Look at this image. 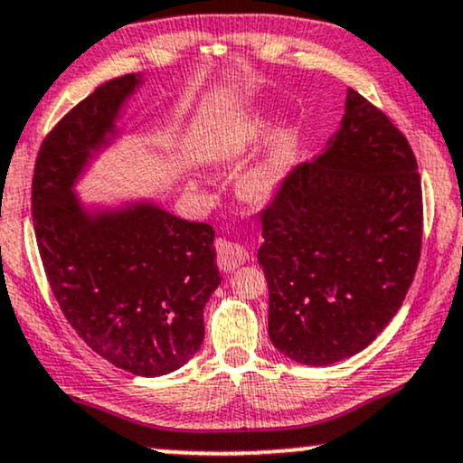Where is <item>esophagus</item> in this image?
Masks as SVG:
<instances>
[{
  "mask_svg": "<svg viewBox=\"0 0 463 463\" xmlns=\"http://www.w3.org/2000/svg\"><path fill=\"white\" fill-rule=\"evenodd\" d=\"M215 248H218V262H220L222 271H228V273L235 271L237 267L245 265L250 259L248 250H245L243 245L226 241V239H218Z\"/></svg>",
  "mask_w": 463,
  "mask_h": 463,
  "instance_id": "34e87169",
  "label": "esophagus"
}]
</instances>
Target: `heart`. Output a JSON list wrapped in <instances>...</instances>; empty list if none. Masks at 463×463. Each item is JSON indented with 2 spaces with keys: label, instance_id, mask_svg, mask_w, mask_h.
Segmentation results:
<instances>
[{
  "label": "heart",
  "instance_id": "heart-1",
  "mask_svg": "<svg viewBox=\"0 0 463 463\" xmlns=\"http://www.w3.org/2000/svg\"><path fill=\"white\" fill-rule=\"evenodd\" d=\"M260 134V126H248L241 128L228 138V143H224L220 147L218 154H215V160L222 164L235 162L241 157L245 151L251 147L256 138ZM284 175V166L278 157H267L260 164H256L254 168H250L248 173L241 177V194L248 198V201H265L275 192V188L279 185Z\"/></svg>",
  "mask_w": 463,
  "mask_h": 463
}]
</instances>
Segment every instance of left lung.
<instances>
[{
	"label": "left lung",
	"instance_id": "1",
	"mask_svg": "<svg viewBox=\"0 0 463 463\" xmlns=\"http://www.w3.org/2000/svg\"><path fill=\"white\" fill-rule=\"evenodd\" d=\"M269 337L303 365L367 348L402 307L423 241V194L408 140L348 90L326 149L286 175L260 212Z\"/></svg>",
	"mask_w": 463,
	"mask_h": 463
}]
</instances>
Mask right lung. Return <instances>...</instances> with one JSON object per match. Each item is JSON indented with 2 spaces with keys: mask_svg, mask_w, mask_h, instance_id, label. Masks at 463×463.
Masks as SVG:
<instances>
[{
  "mask_svg": "<svg viewBox=\"0 0 463 463\" xmlns=\"http://www.w3.org/2000/svg\"><path fill=\"white\" fill-rule=\"evenodd\" d=\"M143 83L107 80L49 132L38 151L32 213L51 290L79 337L134 376L179 370L201 348L203 309L222 275L213 228L151 201L90 209L76 179L117 138V119Z\"/></svg>",
  "mask_w": 463,
  "mask_h": 463,
  "instance_id": "obj_1",
  "label": "right lung"
}]
</instances>
